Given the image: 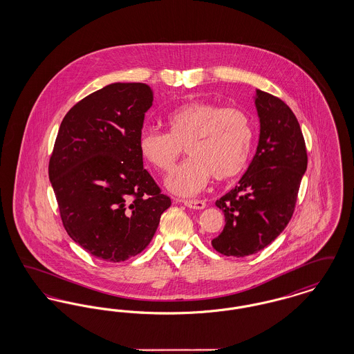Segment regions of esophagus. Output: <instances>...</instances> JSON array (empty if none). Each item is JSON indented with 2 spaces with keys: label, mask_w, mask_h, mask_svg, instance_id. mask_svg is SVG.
Segmentation results:
<instances>
[{
  "label": "esophagus",
  "mask_w": 354,
  "mask_h": 354,
  "mask_svg": "<svg viewBox=\"0 0 354 354\" xmlns=\"http://www.w3.org/2000/svg\"><path fill=\"white\" fill-rule=\"evenodd\" d=\"M185 207L192 208V209H203L205 208V202L203 201H183Z\"/></svg>",
  "instance_id": "esophagus-1"
}]
</instances>
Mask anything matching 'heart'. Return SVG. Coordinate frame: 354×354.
<instances>
[{"instance_id":"b5f03b06","label":"heart","mask_w":354,"mask_h":354,"mask_svg":"<svg viewBox=\"0 0 354 354\" xmlns=\"http://www.w3.org/2000/svg\"><path fill=\"white\" fill-rule=\"evenodd\" d=\"M167 133L146 129L139 134L142 158L156 171L169 174L183 149L182 166L166 182L176 195L192 196L208 183L234 180L247 167L253 147L250 117L239 109L205 101L187 102L167 114Z\"/></svg>"}]
</instances>
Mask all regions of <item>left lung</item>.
I'll return each mask as SVG.
<instances>
[{"label":"left lung","mask_w":354,"mask_h":354,"mask_svg":"<svg viewBox=\"0 0 354 354\" xmlns=\"http://www.w3.org/2000/svg\"><path fill=\"white\" fill-rule=\"evenodd\" d=\"M254 103L260 118L257 150L239 185L215 203L225 225L211 243L225 256L257 253L284 231L308 165L303 133L288 104L261 90Z\"/></svg>","instance_id":"8db88e82"}]
</instances>
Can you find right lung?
<instances>
[{
  "instance_id": "obj_1",
  "label": "right lung",
  "mask_w": 354,
  "mask_h": 354,
  "mask_svg": "<svg viewBox=\"0 0 354 354\" xmlns=\"http://www.w3.org/2000/svg\"><path fill=\"white\" fill-rule=\"evenodd\" d=\"M152 100L146 84H113L91 93L68 110L51 152L49 179L62 224L103 261L142 252L171 205L138 149Z\"/></svg>"
}]
</instances>
